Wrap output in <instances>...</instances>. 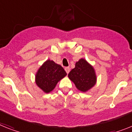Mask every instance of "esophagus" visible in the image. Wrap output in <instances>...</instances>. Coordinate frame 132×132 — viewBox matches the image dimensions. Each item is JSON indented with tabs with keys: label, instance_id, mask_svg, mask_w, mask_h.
Segmentation results:
<instances>
[{
	"label": "esophagus",
	"instance_id": "esophagus-1",
	"mask_svg": "<svg viewBox=\"0 0 132 132\" xmlns=\"http://www.w3.org/2000/svg\"><path fill=\"white\" fill-rule=\"evenodd\" d=\"M65 71L66 72V73H67V74H68V73L70 72V69L69 67H66V68H65Z\"/></svg>",
	"mask_w": 132,
	"mask_h": 132
}]
</instances>
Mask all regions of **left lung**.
<instances>
[{
  "label": "left lung",
  "instance_id": "obj_1",
  "mask_svg": "<svg viewBox=\"0 0 132 132\" xmlns=\"http://www.w3.org/2000/svg\"><path fill=\"white\" fill-rule=\"evenodd\" d=\"M68 77L75 84L76 88L82 93L91 89L97 83L95 68L83 57L76 62L75 68L70 72Z\"/></svg>",
  "mask_w": 132,
  "mask_h": 132
}]
</instances>
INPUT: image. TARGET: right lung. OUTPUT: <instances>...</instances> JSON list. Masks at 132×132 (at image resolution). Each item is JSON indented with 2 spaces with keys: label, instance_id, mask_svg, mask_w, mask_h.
Returning a JSON list of instances; mask_svg holds the SVG:
<instances>
[{
  "label": "right lung",
  "instance_id": "1",
  "mask_svg": "<svg viewBox=\"0 0 132 132\" xmlns=\"http://www.w3.org/2000/svg\"><path fill=\"white\" fill-rule=\"evenodd\" d=\"M67 75L64 68L50 59L44 62L35 75V82L45 93L54 90L57 82Z\"/></svg>",
  "mask_w": 132,
  "mask_h": 132
}]
</instances>
